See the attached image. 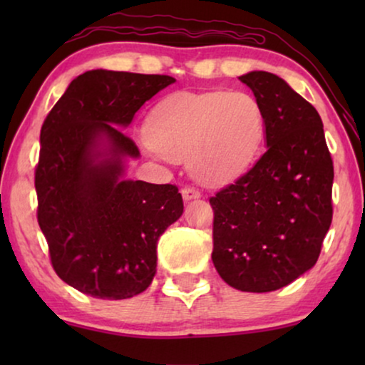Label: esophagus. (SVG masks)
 I'll return each instance as SVG.
<instances>
[{
    "label": "esophagus",
    "instance_id": "obj_1",
    "mask_svg": "<svg viewBox=\"0 0 365 365\" xmlns=\"http://www.w3.org/2000/svg\"><path fill=\"white\" fill-rule=\"evenodd\" d=\"M181 194H182L184 201H192V199L201 197V191H199V189H196V187H191V186L184 187Z\"/></svg>",
    "mask_w": 365,
    "mask_h": 365
}]
</instances>
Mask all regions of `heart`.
<instances>
[{"instance_id":"1","label":"heart","mask_w":365,"mask_h":365,"mask_svg":"<svg viewBox=\"0 0 365 365\" xmlns=\"http://www.w3.org/2000/svg\"><path fill=\"white\" fill-rule=\"evenodd\" d=\"M264 138L266 114L247 91L176 93L148 119L154 156L186 161L189 173L209 186L241 176L256 161Z\"/></svg>"}]
</instances>
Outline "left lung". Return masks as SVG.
<instances>
[{"label":"left lung","instance_id":"obj_1","mask_svg":"<svg viewBox=\"0 0 365 365\" xmlns=\"http://www.w3.org/2000/svg\"><path fill=\"white\" fill-rule=\"evenodd\" d=\"M239 79L266 114V153L209 199L212 262L229 286L271 292L317 262L332 222L334 166L322 119L282 78L251 71Z\"/></svg>","mask_w":365,"mask_h":365}]
</instances>
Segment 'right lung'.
<instances>
[{"mask_svg": "<svg viewBox=\"0 0 365 365\" xmlns=\"http://www.w3.org/2000/svg\"><path fill=\"white\" fill-rule=\"evenodd\" d=\"M176 79L93 69L74 78L41 128L38 222L54 271L79 292L129 299L156 274L158 239L182 214L173 184L126 179L139 149L119 128Z\"/></svg>", "mask_w": 365, "mask_h": 365, "instance_id": "1", "label": "right lung"}]
</instances>
